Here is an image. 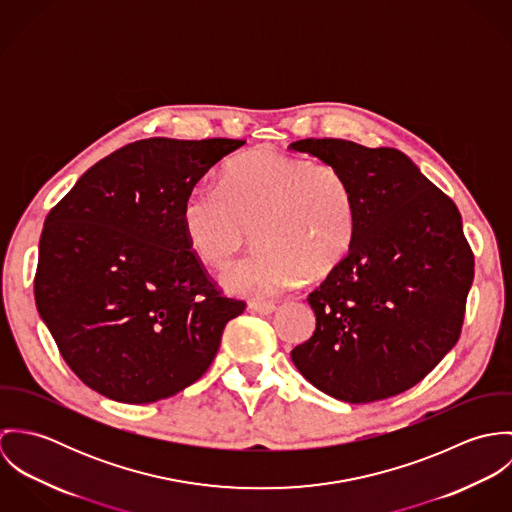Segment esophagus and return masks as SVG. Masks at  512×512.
<instances>
[{"label": "esophagus", "mask_w": 512, "mask_h": 512, "mask_svg": "<svg viewBox=\"0 0 512 512\" xmlns=\"http://www.w3.org/2000/svg\"><path fill=\"white\" fill-rule=\"evenodd\" d=\"M250 309L254 313H260V315H272L276 311V303H270V301H252L250 303Z\"/></svg>", "instance_id": "34e87169"}]
</instances>
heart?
<instances>
[{
  "instance_id": "heart-1",
  "label": "heart",
  "mask_w": 512,
  "mask_h": 512,
  "mask_svg": "<svg viewBox=\"0 0 512 512\" xmlns=\"http://www.w3.org/2000/svg\"><path fill=\"white\" fill-rule=\"evenodd\" d=\"M181 226L189 248L211 266L226 264L254 226L262 248L230 264L220 284L266 299L307 274L323 278L345 260L357 232V201L335 165L264 147L228 161L219 185H195L183 201Z\"/></svg>"
}]
</instances>
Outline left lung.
Returning <instances> with one entry per match:
<instances>
[{
    "instance_id": "left-lung-1",
    "label": "left lung",
    "mask_w": 512,
    "mask_h": 512,
    "mask_svg": "<svg viewBox=\"0 0 512 512\" xmlns=\"http://www.w3.org/2000/svg\"><path fill=\"white\" fill-rule=\"evenodd\" d=\"M345 173L357 232L309 293L315 331L293 365L321 392L384 400L418 384L455 347L475 260L455 203L394 147L323 138L290 144Z\"/></svg>"
}]
</instances>
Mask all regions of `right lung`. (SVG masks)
Here are the masks:
<instances>
[{
	"label": "right lung",
	"mask_w": 512,
	"mask_h": 512,
	"mask_svg": "<svg viewBox=\"0 0 512 512\" xmlns=\"http://www.w3.org/2000/svg\"><path fill=\"white\" fill-rule=\"evenodd\" d=\"M244 144H128L92 165L47 215L37 309L65 363L98 394L149 404L185 390L244 311V301L222 295L181 226L187 193Z\"/></svg>",
	"instance_id": "1"
}]
</instances>
